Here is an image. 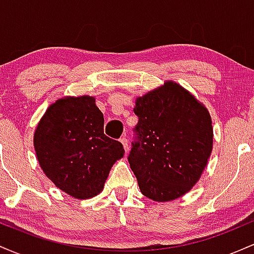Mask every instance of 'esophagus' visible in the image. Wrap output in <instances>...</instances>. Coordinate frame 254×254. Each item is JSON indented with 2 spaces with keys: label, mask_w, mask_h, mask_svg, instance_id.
<instances>
[{
  "label": "esophagus",
  "mask_w": 254,
  "mask_h": 254,
  "mask_svg": "<svg viewBox=\"0 0 254 254\" xmlns=\"http://www.w3.org/2000/svg\"><path fill=\"white\" fill-rule=\"evenodd\" d=\"M121 142H122V144H123V147H124V149H125V151H127L129 150V142H127V137H122L121 138Z\"/></svg>",
  "instance_id": "1"
}]
</instances>
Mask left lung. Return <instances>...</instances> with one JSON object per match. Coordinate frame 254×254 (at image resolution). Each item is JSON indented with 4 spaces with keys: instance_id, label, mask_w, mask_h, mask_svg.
<instances>
[{
    "instance_id": "1",
    "label": "left lung",
    "mask_w": 254,
    "mask_h": 254,
    "mask_svg": "<svg viewBox=\"0 0 254 254\" xmlns=\"http://www.w3.org/2000/svg\"><path fill=\"white\" fill-rule=\"evenodd\" d=\"M129 161L139 190L156 202H168L191 190L212 150L208 110L179 84L168 81L136 99Z\"/></svg>"
}]
</instances>
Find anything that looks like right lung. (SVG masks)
<instances>
[{"label":"right lung","instance_id":"right-lung-1","mask_svg":"<svg viewBox=\"0 0 254 254\" xmlns=\"http://www.w3.org/2000/svg\"><path fill=\"white\" fill-rule=\"evenodd\" d=\"M44 173L77 199L100 193L123 144L104 133V116L88 95L64 98L49 107L34 132Z\"/></svg>","mask_w":254,"mask_h":254}]
</instances>
